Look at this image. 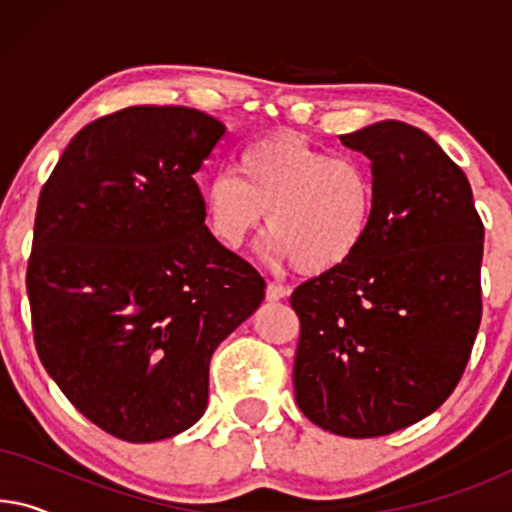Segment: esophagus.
Wrapping results in <instances>:
<instances>
[{
	"label": "esophagus",
	"mask_w": 512,
	"mask_h": 512,
	"mask_svg": "<svg viewBox=\"0 0 512 512\" xmlns=\"http://www.w3.org/2000/svg\"><path fill=\"white\" fill-rule=\"evenodd\" d=\"M289 293H291L289 286L270 282V284H268V289H265V298H268L270 303H275V300H284L286 296H289Z\"/></svg>",
	"instance_id": "34e87169"
}]
</instances>
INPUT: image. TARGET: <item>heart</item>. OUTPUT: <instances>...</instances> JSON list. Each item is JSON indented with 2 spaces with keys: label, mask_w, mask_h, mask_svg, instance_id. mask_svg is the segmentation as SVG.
I'll return each instance as SVG.
<instances>
[{
  "label": "heart",
  "mask_w": 512,
  "mask_h": 512,
  "mask_svg": "<svg viewBox=\"0 0 512 512\" xmlns=\"http://www.w3.org/2000/svg\"><path fill=\"white\" fill-rule=\"evenodd\" d=\"M377 186L363 160L328 153L298 135L279 132L240 151L233 172L205 188L212 235L237 249L268 214L272 261L293 263L303 275L347 265L368 242Z\"/></svg>",
  "instance_id": "obj_1"
}]
</instances>
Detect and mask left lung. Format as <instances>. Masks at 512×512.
<instances>
[{"mask_svg": "<svg viewBox=\"0 0 512 512\" xmlns=\"http://www.w3.org/2000/svg\"><path fill=\"white\" fill-rule=\"evenodd\" d=\"M340 142L370 160L373 230L347 265L291 293L293 389L324 431L375 438L429 417L464 375L485 226L466 174L424 130L380 121Z\"/></svg>", "mask_w": 512, "mask_h": 512, "instance_id": "1", "label": "left lung"}]
</instances>
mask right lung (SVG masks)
<instances>
[{"label": "right lung", "mask_w": 512, "mask_h": 512, "mask_svg": "<svg viewBox=\"0 0 512 512\" xmlns=\"http://www.w3.org/2000/svg\"><path fill=\"white\" fill-rule=\"evenodd\" d=\"M226 125L188 107L88 123L41 188L27 263L34 345L76 410L153 443L205 415L214 349L265 282L205 226L193 174Z\"/></svg>", "instance_id": "add662e5"}]
</instances>
